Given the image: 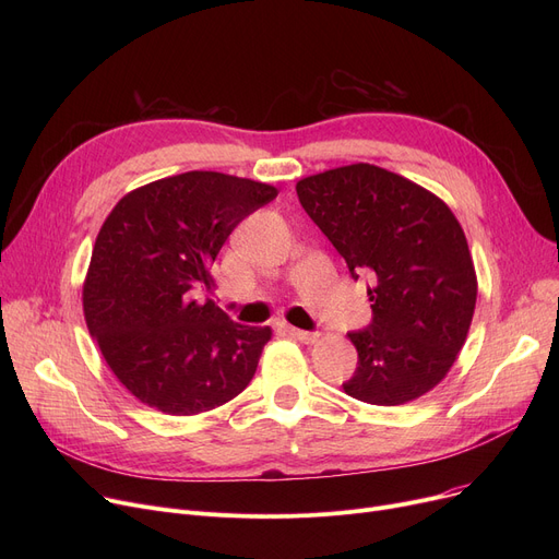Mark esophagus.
Masks as SVG:
<instances>
[{
  "instance_id": "1",
  "label": "esophagus",
  "mask_w": 559,
  "mask_h": 559,
  "mask_svg": "<svg viewBox=\"0 0 559 559\" xmlns=\"http://www.w3.org/2000/svg\"><path fill=\"white\" fill-rule=\"evenodd\" d=\"M287 333L295 337V340H299V342H304V344H312L314 340H317V333H312V331H301V329H295V326H287Z\"/></svg>"
}]
</instances>
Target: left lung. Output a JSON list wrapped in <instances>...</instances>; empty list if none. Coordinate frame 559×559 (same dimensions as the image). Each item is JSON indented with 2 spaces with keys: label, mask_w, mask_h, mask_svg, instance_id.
<instances>
[{
  "label": "left lung",
  "mask_w": 559,
  "mask_h": 559,
  "mask_svg": "<svg viewBox=\"0 0 559 559\" xmlns=\"http://www.w3.org/2000/svg\"><path fill=\"white\" fill-rule=\"evenodd\" d=\"M297 194L350 278L371 281V324L348 333L358 367L344 392L371 405L424 396L453 367L476 308L460 222L432 192L367 163L308 176Z\"/></svg>",
  "instance_id": "8db88e82"
}]
</instances>
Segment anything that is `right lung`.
<instances>
[{
    "instance_id": "add662e5",
    "label": "right lung",
    "mask_w": 559,
    "mask_h": 559,
    "mask_svg": "<svg viewBox=\"0 0 559 559\" xmlns=\"http://www.w3.org/2000/svg\"><path fill=\"white\" fill-rule=\"evenodd\" d=\"M278 190L219 171H186L129 192L106 217L83 285L91 335L120 383L167 415L238 396L270 326H242L211 299V267L233 228Z\"/></svg>"
}]
</instances>
